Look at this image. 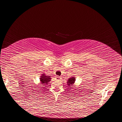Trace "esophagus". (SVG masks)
I'll return each mask as SVG.
<instances>
[{
    "mask_svg": "<svg viewBox=\"0 0 122 122\" xmlns=\"http://www.w3.org/2000/svg\"><path fill=\"white\" fill-rule=\"evenodd\" d=\"M60 79H61V78H60V76H57L56 77V79H57V80H59Z\"/></svg>",
    "mask_w": 122,
    "mask_h": 122,
    "instance_id": "obj_1",
    "label": "esophagus"
}]
</instances>
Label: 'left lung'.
<instances>
[{
	"instance_id": "obj_1",
	"label": "left lung",
	"mask_w": 122,
	"mask_h": 122,
	"mask_svg": "<svg viewBox=\"0 0 122 122\" xmlns=\"http://www.w3.org/2000/svg\"><path fill=\"white\" fill-rule=\"evenodd\" d=\"M75 81V78L74 77H72L71 78H70V79H69V81H68V85H72L74 83Z\"/></svg>"
}]
</instances>
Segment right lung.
<instances>
[{
    "label": "right lung",
    "instance_id": "add662e5",
    "mask_svg": "<svg viewBox=\"0 0 122 122\" xmlns=\"http://www.w3.org/2000/svg\"><path fill=\"white\" fill-rule=\"evenodd\" d=\"M50 79L51 78L50 77V76H45L44 74H43L40 78V81L41 84L44 85L47 84L49 81H50Z\"/></svg>",
    "mask_w": 122,
    "mask_h": 122
}]
</instances>
